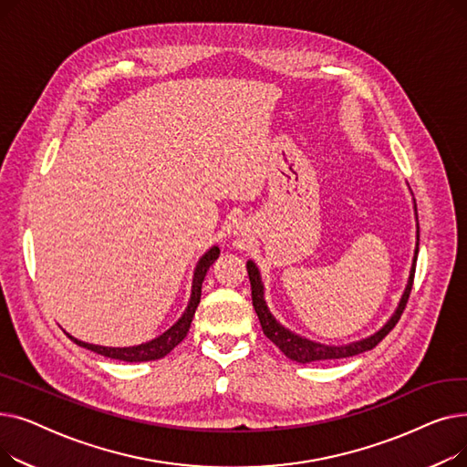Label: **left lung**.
Masks as SVG:
<instances>
[{
	"mask_svg": "<svg viewBox=\"0 0 467 467\" xmlns=\"http://www.w3.org/2000/svg\"><path fill=\"white\" fill-rule=\"evenodd\" d=\"M414 215L416 221H419V213H416V202H414ZM419 242H420V229L416 225V248H414V257H412V265H410V273H409V280L405 285L403 296L400 299V305L396 308V312L389 316V320L371 337H365L361 340H354L348 342V345H324V342H316L310 340L306 337H301L297 333H293L291 329L284 327L276 317L273 316V312L268 310L266 301H265V285L261 282V273L257 265L250 259L246 263L248 268V276H250V284H252V301H254V308L257 312V317L261 322L263 333L266 335L268 340H273L275 345L293 361L297 363H310V361H322V359H340V358H350V356H358L361 352L373 350L379 342L396 327V324L400 322V317L407 306L410 289H412V280H414V268H416V257H419Z\"/></svg>",
	"mask_w": 467,
	"mask_h": 467,
	"instance_id": "8db88e82",
	"label": "left lung"
}]
</instances>
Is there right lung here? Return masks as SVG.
Segmentation results:
<instances>
[{
    "label": "right lung",
    "instance_id": "obj_1",
    "mask_svg": "<svg viewBox=\"0 0 467 467\" xmlns=\"http://www.w3.org/2000/svg\"><path fill=\"white\" fill-rule=\"evenodd\" d=\"M219 257V248L212 246L201 259L196 263L194 275H192V287H191V299L189 305L185 308V312L182 314L180 320L171 326L170 329H166L162 335H159L157 338L150 340V342H141L138 347H125V348H113V347H100V345H90V342H83L76 337H71L69 333H66L76 345L92 350L100 356L111 358V359H120V361H130V363H138V361H153V359H161L166 354H170L174 350L180 342L187 337L191 322L194 317V310L201 303V291H202V282L204 276L208 273V268L212 266V263Z\"/></svg>",
    "mask_w": 467,
    "mask_h": 467
}]
</instances>
